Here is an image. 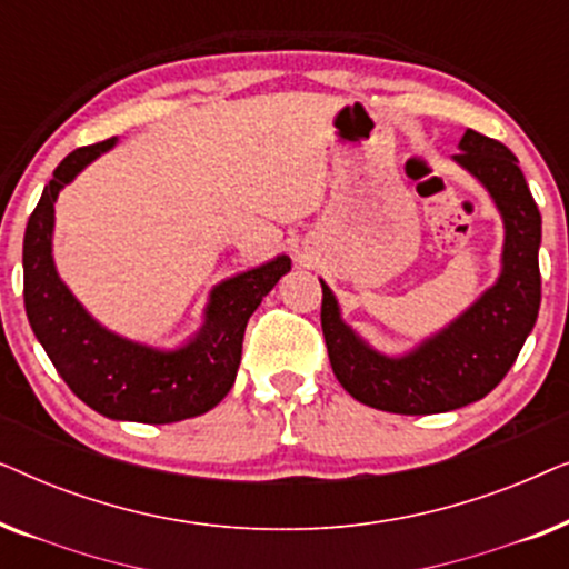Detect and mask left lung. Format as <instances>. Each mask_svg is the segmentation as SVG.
Instances as JSON below:
<instances>
[{"label": "left lung", "instance_id": "obj_1", "mask_svg": "<svg viewBox=\"0 0 569 569\" xmlns=\"http://www.w3.org/2000/svg\"><path fill=\"white\" fill-rule=\"evenodd\" d=\"M456 162L492 193L505 220L502 274L466 313L407 357L370 349L339 318L321 282V329L333 376L349 396L393 415H440L485 399L516 362L541 306V214L518 158L497 139L466 129Z\"/></svg>", "mask_w": 569, "mask_h": 569}]
</instances>
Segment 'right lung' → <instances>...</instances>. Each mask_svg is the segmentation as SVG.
Instances as JSON below:
<instances>
[{
	"instance_id": "right-lung-1",
	"label": "right lung",
	"mask_w": 569,
	"mask_h": 569,
	"mask_svg": "<svg viewBox=\"0 0 569 569\" xmlns=\"http://www.w3.org/2000/svg\"><path fill=\"white\" fill-rule=\"evenodd\" d=\"M116 139L69 152L46 183L22 240V298L36 339L64 383L98 415L129 422L168 425L217 407L236 383L246 323L290 259L277 256L259 269L217 284L199 337L176 352L134 345L92 321L61 282L51 259L53 201Z\"/></svg>"
}]
</instances>
